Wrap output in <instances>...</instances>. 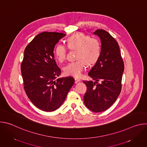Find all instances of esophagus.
Masks as SVG:
<instances>
[{
  "instance_id": "esophagus-1",
  "label": "esophagus",
  "mask_w": 147,
  "mask_h": 147,
  "mask_svg": "<svg viewBox=\"0 0 147 147\" xmlns=\"http://www.w3.org/2000/svg\"><path fill=\"white\" fill-rule=\"evenodd\" d=\"M74 80H75V83H77L81 81V80L79 78H75Z\"/></svg>"
}]
</instances>
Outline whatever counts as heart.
<instances>
[{
    "mask_svg": "<svg viewBox=\"0 0 147 147\" xmlns=\"http://www.w3.org/2000/svg\"><path fill=\"white\" fill-rule=\"evenodd\" d=\"M67 45L71 51H76V59L64 67V73L67 76L80 77L87 65L90 66L97 61L100 53L99 40L81 33H77L70 36L67 39ZM67 47L61 43H59L54 49V55L59 62H63L67 56Z\"/></svg>",
    "mask_w": 147,
    "mask_h": 147,
    "instance_id": "1",
    "label": "heart"
}]
</instances>
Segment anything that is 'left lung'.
<instances>
[{"instance_id": "left-lung-1", "label": "left lung", "mask_w": 147, "mask_h": 147, "mask_svg": "<svg viewBox=\"0 0 147 147\" xmlns=\"http://www.w3.org/2000/svg\"><path fill=\"white\" fill-rule=\"evenodd\" d=\"M94 34L100 39V53L88 73L95 81H83L87 88L84 102L91 111L100 112L110 108L118 98L121 90L124 66L115 39L102 29L96 30Z\"/></svg>"}]
</instances>
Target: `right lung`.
<instances>
[{
    "label": "right lung",
    "instance_id": "right-lung-1",
    "mask_svg": "<svg viewBox=\"0 0 147 147\" xmlns=\"http://www.w3.org/2000/svg\"><path fill=\"white\" fill-rule=\"evenodd\" d=\"M66 34L43 32L38 34L26 47L21 72L25 92L34 105L45 112L58 109L73 86L71 77L60 78L61 70L54 59L53 50Z\"/></svg>",
    "mask_w": 147,
    "mask_h": 147
}]
</instances>
